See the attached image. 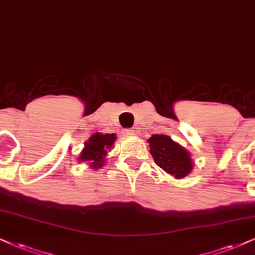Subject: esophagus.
Listing matches in <instances>:
<instances>
[{
    "label": "esophagus",
    "instance_id": "1",
    "mask_svg": "<svg viewBox=\"0 0 255 255\" xmlns=\"http://www.w3.org/2000/svg\"><path fill=\"white\" fill-rule=\"evenodd\" d=\"M126 133H127L128 135H135V134L137 133V128H135V127L129 128V129L126 130Z\"/></svg>",
    "mask_w": 255,
    "mask_h": 255
}]
</instances>
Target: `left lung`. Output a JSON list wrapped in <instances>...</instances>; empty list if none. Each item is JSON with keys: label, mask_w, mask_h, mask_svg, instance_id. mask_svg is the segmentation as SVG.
Here are the masks:
<instances>
[{"label": "left lung", "mask_w": 255, "mask_h": 255, "mask_svg": "<svg viewBox=\"0 0 255 255\" xmlns=\"http://www.w3.org/2000/svg\"><path fill=\"white\" fill-rule=\"evenodd\" d=\"M150 154L160 168L175 179H182L192 172L193 161L185 148L163 134H154L148 138Z\"/></svg>", "instance_id": "obj_1"}]
</instances>
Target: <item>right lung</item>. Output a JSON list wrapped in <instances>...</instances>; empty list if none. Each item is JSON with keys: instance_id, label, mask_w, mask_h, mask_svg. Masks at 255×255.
Instances as JSON below:
<instances>
[{"instance_id": "add662e5", "label": "right lung", "mask_w": 255, "mask_h": 255, "mask_svg": "<svg viewBox=\"0 0 255 255\" xmlns=\"http://www.w3.org/2000/svg\"><path fill=\"white\" fill-rule=\"evenodd\" d=\"M115 140V134H93L89 140L85 142V148L80 154L79 161H85L92 169L101 168L105 165L109 148H112Z\"/></svg>"}]
</instances>
